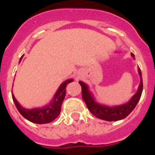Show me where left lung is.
Instances as JSON below:
<instances>
[{
	"label": "left lung",
	"instance_id": "obj_1",
	"mask_svg": "<svg viewBox=\"0 0 155 155\" xmlns=\"http://www.w3.org/2000/svg\"><path fill=\"white\" fill-rule=\"evenodd\" d=\"M131 56L134 58V54L133 53L131 54ZM137 71L140 76V84L137 91L129 101L120 105L109 106L98 103L95 99L93 94L90 92L89 87L83 81H79L82 87L83 99L91 113H92L97 118L108 121H117L126 117L134 109L142 96L143 84H142V72L139 68H137Z\"/></svg>",
	"mask_w": 155,
	"mask_h": 155
}]
</instances>
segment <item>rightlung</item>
Listing matches in <instances>:
<instances>
[{"instance_id":"1","label":"right lung","mask_w":155,"mask_h":155,"mask_svg":"<svg viewBox=\"0 0 155 155\" xmlns=\"http://www.w3.org/2000/svg\"><path fill=\"white\" fill-rule=\"evenodd\" d=\"M23 56V55H22ZM22 58V57H21ZM20 58V61L21 60ZM73 79H68L62 83L54 95L51 102L41 108H35L31 109L23 108L16 100L15 97L12 94L13 102L16 107L21 115L33 123L36 124H47L51 122L55 118L58 117L61 111V106L66 96V87L69 83L72 82Z\"/></svg>"}]
</instances>
